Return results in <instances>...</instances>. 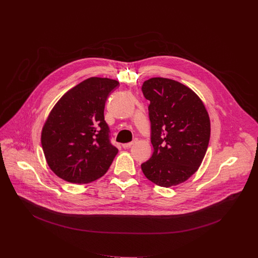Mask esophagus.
Returning <instances> with one entry per match:
<instances>
[{"label":"esophagus","instance_id":"1","mask_svg":"<svg viewBox=\"0 0 258 258\" xmlns=\"http://www.w3.org/2000/svg\"><path fill=\"white\" fill-rule=\"evenodd\" d=\"M136 142H137V140H134V141L128 142V143H123V144H122V147H123V148H130V147H132Z\"/></svg>","mask_w":258,"mask_h":258}]
</instances>
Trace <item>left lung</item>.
<instances>
[{"label": "left lung", "mask_w": 258, "mask_h": 258, "mask_svg": "<svg viewBox=\"0 0 258 258\" xmlns=\"http://www.w3.org/2000/svg\"><path fill=\"white\" fill-rule=\"evenodd\" d=\"M141 90L150 101L154 148L141 169L159 186H175L193 175L203 162L211 137L208 111L194 91L174 80L152 78Z\"/></svg>", "instance_id": "obj_1"}]
</instances>
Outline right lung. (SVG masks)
Wrapping results in <instances>:
<instances>
[{
    "instance_id": "obj_1",
    "label": "right lung",
    "mask_w": 258,
    "mask_h": 258,
    "mask_svg": "<svg viewBox=\"0 0 258 258\" xmlns=\"http://www.w3.org/2000/svg\"><path fill=\"white\" fill-rule=\"evenodd\" d=\"M118 86L116 80L91 77L67 91L50 111L41 142L58 177L85 184L106 173L118 149L110 141L104 108Z\"/></svg>"
}]
</instances>
